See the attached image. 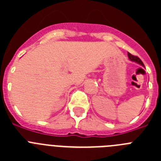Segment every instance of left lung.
<instances>
[{"label": "left lung", "mask_w": 161, "mask_h": 161, "mask_svg": "<svg viewBox=\"0 0 161 161\" xmlns=\"http://www.w3.org/2000/svg\"><path fill=\"white\" fill-rule=\"evenodd\" d=\"M127 55H128V59H130V61H132V62H135V63H136V64H139V65H141V66H143V68H144L143 63L142 62L141 59H139V57H137V56H135V55H132L131 54H130V53H128Z\"/></svg>", "instance_id": "1"}]
</instances>
